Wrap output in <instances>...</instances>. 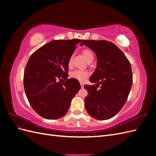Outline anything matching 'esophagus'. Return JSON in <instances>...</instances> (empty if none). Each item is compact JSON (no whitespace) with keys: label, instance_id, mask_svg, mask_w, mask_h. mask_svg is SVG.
I'll return each mask as SVG.
<instances>
[{"label":"esophagus","instance_id":"obj_1","mask_svg":"<svg viewBox=\"0 0 156 156\" xmlns=\"http://www.w3.org/2000/svg\"><path fill=\"white\" fill-rule=\"evenodd\" d=\"M80 84H81V88H83L84 87V83H80Z\"/></svg>","mask_w":156,"mask_h":156}]
</instances>
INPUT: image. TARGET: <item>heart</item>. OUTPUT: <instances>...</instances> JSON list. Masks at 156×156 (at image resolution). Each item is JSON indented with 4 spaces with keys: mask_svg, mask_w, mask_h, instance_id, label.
Returning <instances> with one entry per match:
<instances>
[{
    "mask_svg": "<svg viewBox=\"0 0 156 156\" xmlns=\"http://www.w3.org/2000/svg\"><path fill=\"white\" fill-rule=\"evenodd\" d=\"M83 55L84 57L88 61L93 60L94 58V54L92 52L89 50V49H84L83 51ZM68 66L71 67L72 65V58H70L68 60ZM71 77L74 78L75 79L78 80L80 81H83L84 79L87 78L88 76V73L87 72H84V71H81V70H75L73 72L70 73Z\"/></svg>",
    "mask_w": 156,
    "mask_h": 156,
    "instance_id": "heart-1",
    "label": "heart"
}]
</instances>
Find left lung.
<instances>
[{"mask_svg": "<svg viewBox=\"0 0 156 156\" xmlns=\"http://www.w3.org/2000/svg\"><path fill=\"white\" fill-rule=\"evenodd\" d=\"M83 45L92 50L97 57V67L89 79L96 84L84 87L88 94L84 99L86 110L96 120L111 119L123 107L131 90L130 63L123 52L110 41L83 40L80 45Z\"/></svg>", "mask_w": 156, "mask_h": 156, "instance_id": "obj_1", "label": "left lung"}]
</instances>
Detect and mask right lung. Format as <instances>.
Here are the masks:
<instances>
[{
	"instance_id": "obj_1",
	"label": "right lung",
	"mask_w": 156,
	"mask_h": 156,
	"mask_svg": "<svg viewBox=\"0 0 156 156\" xmlns=\"http://www.w3.org/2000/svg\"><path fill=\"white\" fill-rule=\"evenodd\" d=\"M82 40H53L36 50L28 60L23 83L31 107L44 119L55 120L66 114L81 85L68 79V60ZM65 79L60 83L59 80Z\"/></svg>"
}]
</instances>
